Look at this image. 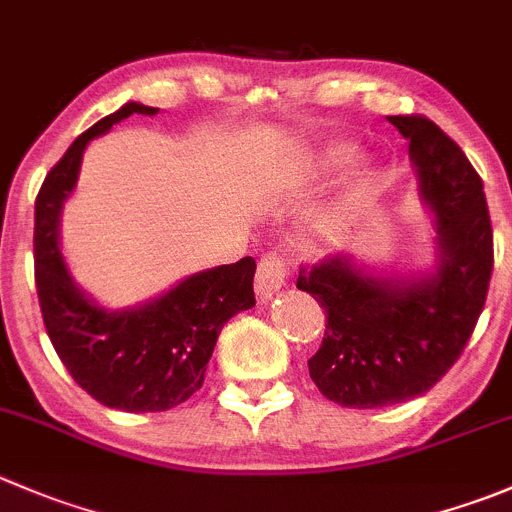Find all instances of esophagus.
<instances>
[{
    "mask_svg": "<svg viewBox=\"0 0 512 512\" xmlns=\"http://www.w3.org/2000/svg\"><path fill=\"white\" fill-rule=\"evenodd\" d=\"M287 280V262L285 257L277 252H267L260 262H257V275H255V290L262 300H270L275 292L285 287Z\"/></svg>",
    "mask_w": 512,
    "mask_h": 512,
    "instance_id": "esophagus-1",
    "label": "esophagus"
}]
</instances>
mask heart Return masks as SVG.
Returning a JSON list of instances; mask_svg holds the SVG:
<instances>
[{
  "label": "heart",
  "instance_id": "1",
  "mask_svg": "<svg viewBox=\"0 0 512 512\" xmlns=\"http://www.w3.org/2000/svg\"><path fill=\"white\" fill-rule=\"evenodd\" d=\"M352 157H355V152H352V147L340 145V147H335V150L327 152L325 167H330V170H335V167H345V165H350ZM345 220H347V210H345V207H342V210L335 212V215H332V220L325 225L327 232L340 230V227L345 225Z\"/></svg>",
  "mask_w": 512,
  "mask_h": 512
}]
</instances>
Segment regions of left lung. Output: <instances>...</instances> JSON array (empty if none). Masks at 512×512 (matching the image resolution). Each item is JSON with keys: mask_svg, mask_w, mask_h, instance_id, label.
<instances>
[{"mask_svg": "<svg viewBox=\"0 0 512 512\" xmlns=\"http://www.w3.org/2000/svg\"><path fill=\"white\" fill-rule=\"evenodd\" d=\"M410 140L420 192L438 215V272L393 285L347 257L300 265L297 287L325 310V337L307 360L327 400L388 408L428 393L473 335L493 275V225L483 180L465 152L423 114L388 117Z\"/></svg>", "mask_w": 512, "mask_h": 512, "instance_id": "1", "label": "left lung"}]
</instances>
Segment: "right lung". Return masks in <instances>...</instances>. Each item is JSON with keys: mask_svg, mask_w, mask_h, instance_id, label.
<instances>
[{"mask_svg": "<svg viewBox=\"0 0 512 512\" xmlns=\"http://www.w3.org/2000/svg\"><path fill=\"white\" fill-rule=\"evenodd\" d=\"M157 112L127 102L92 124L47 172L34 202V282L49 340L79 388L124 413H162L192 398L205 382L225 322L255 305L252 257L187 277L150 305L124 312L89 302L69 277L57 247V220L77 182L84 147L130 114Z\"/></svg>", "mask_w": 512, "mask_h": 512, "instance_id": "1", "label": "right lung"}]
</instances>
